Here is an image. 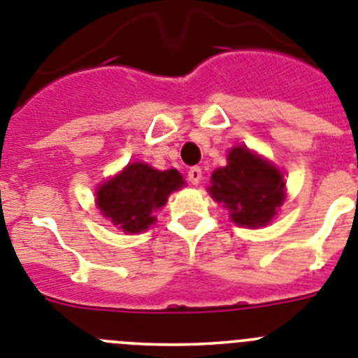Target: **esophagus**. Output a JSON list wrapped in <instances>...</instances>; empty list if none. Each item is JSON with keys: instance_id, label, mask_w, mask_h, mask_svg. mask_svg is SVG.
<instances>
[{"instance_id": "1", "label": "esophagus", "mask_w": 358, "mask_h": 358, "mask_svg": "<svg viewBox=\"0 0 358 358\" xmlns=\"http://www.w3.org/2000/svg\"><path fill=\"white\" fill-rule=\"evenodd\" d=\"M187 178H189V182L192 183V185L200 183V180H201V169H200V167H191V169H189V173H187Z\"/></svg>"}]
</instances>
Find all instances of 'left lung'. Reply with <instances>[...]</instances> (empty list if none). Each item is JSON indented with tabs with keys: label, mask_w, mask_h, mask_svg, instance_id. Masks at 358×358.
Listing matches in <instances>:
<instances>
[{
	"label": "left lung",
	"mask_w": 358,
	"mask_h": 358,
	"mask_svg": "<svg viewBox=\"0 0 358 358\" xmlns=\"http://www.w3.org/2000/svg\"><path fill=\"white\" fill-rule=\"evenodd\" d=\"M210 183V196L231 210L238 225H266L285 200L281 173L247 148L232 149L229 164L214 171Z\"/></svg>",
	"instance_id": "left-lung-1"
}]
</instances>
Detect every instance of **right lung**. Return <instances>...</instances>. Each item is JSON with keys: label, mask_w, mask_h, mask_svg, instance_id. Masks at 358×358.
<instances>
[{"label": "right lung", "mask_w": 358, "mask_h": 358, "mask_svg": "<svg viewBox=\"0 0 358 358\" xmlns=\"http://www.w3.org/2000/svg\"><path fill=\"white\" fill-rule=\"evenodd\" d=\"M182 185L183 178L176 169L157 171L135 162L99 189L97 205L113 225L135 234L155 223V210L164 207L171 192Z\"/></svg>", "instance_id": "right-lung-1"}]
</instances>
